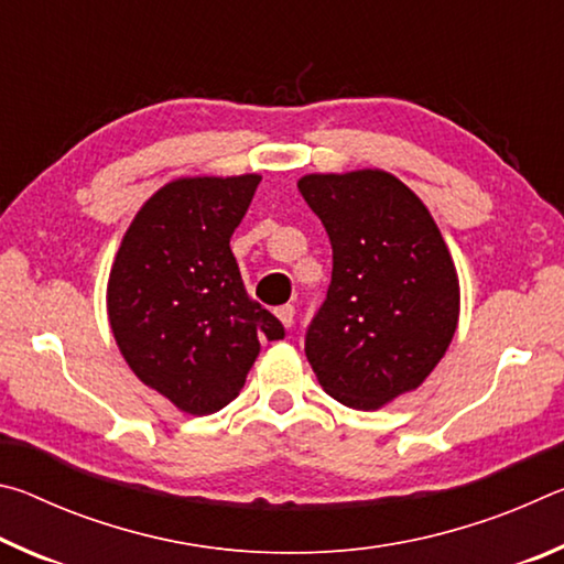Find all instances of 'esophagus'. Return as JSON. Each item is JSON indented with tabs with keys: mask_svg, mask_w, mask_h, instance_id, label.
Instances as JSON below:
<instances>
[{
	"mask_svg": "<svg viewBox=\"0 0 564 564\" xmlns=\"http://www.w3.org/2000/svg\"><path fill=\"white\" fill-rule=\"evenodd\" d=\"M275 316H279V321L283 323L285 328H291V326H293L295 308H293V305H281V308H275Z\"/></svg>",
	"mask_w": 564,
	"mask_h": 564,
	"instance_id": "esophagus-1",
	"label": "esophagus"
}]
</instances>
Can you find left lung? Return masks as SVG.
<instances>
[{
	"instance_id": "8db88e82",
	"label": "left lung",
	"mask_w": 564,
	"mask_h": 564,
	"mask_svg": "<svg viewBox=\"0 0 564 564\" xmlns=\"http://www.w3.org/2000/svg\"><path fill=\"white\" fill-rule=\"evenodd\" d=\"M333 248L305 356L338 403L373 410L415 390L457 328V275L423 202L386 171L299 181Z\"/></svg>"
}]
</instances>
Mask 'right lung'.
Listing matches in <instances>:
<instances>
[{
    "mask_svg": "<svg viewBox=\"0 0 564 564\" xmlns=\"http://www.w3.org/2000/svg\"><path fill=\"white\" fill-rule=\"evenodd\" d=\"M261 176L178 178L133 218L109 275V323L141 383L191 415L241 393L283 323L248 299L231 236Z\"/></svg>",
    "mask_w": 564,
    "mask_h": 564,
    "instance_id": "right-lung-1",
    "label": "right lung"
}]
</instances>
